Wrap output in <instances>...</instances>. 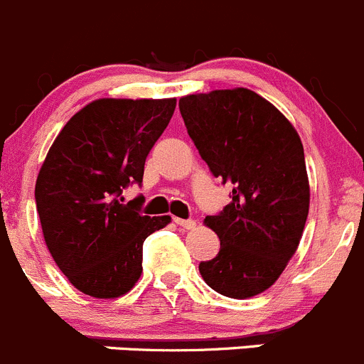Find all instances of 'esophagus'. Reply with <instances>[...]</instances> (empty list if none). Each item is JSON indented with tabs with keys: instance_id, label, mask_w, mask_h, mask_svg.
Instances as JSON below:
<instances>
[{
	"instance_id": "obj_1",
	"label": "esophagus",
	"mask_w": 364,
	"mask_h": 364,
	"mask_svg": "<svg viewBox=\"0 0 364 364\" xmlns=\"http://www.w3.org/2000/svg\"><path fill=\"white\" fill-rule=\"evenodd\" d=\"M175 224H177V226H181V228H183V230H193L194 226H196V223H194L193 219H178V217H175Z\"/></svg>"
}]
</instances>
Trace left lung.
Masks as SVG:
<instances>
[{
	"instance_id": "left-lung-1",
	"label": "left lung",
	"mask_w": 364,
	"mask_h": 364,
	"mask_svg": "<svg viewBox=\"0 0 364 364\" xmlns=\"http://www.w3.org/2000/svg\"><path fill=\"white\" fill-rule=\"evenodd\" d=\"M187 133L231 203L205 224L220 250L201 261L205 282L228 298H250L275 284L293 257L309 215L305 154L291 122L249 89L178 101Z\"/></svg>"
}]
</instances>
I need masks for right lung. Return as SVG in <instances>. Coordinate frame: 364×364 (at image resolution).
Segmentation results:
<instances>
[{"mask_svg":"<svg viewBox=\"0 0 364 364\" xmlns=\"http://www.w3.org/2000/svg\"><path fill=\"white\" fill-rule=\"evenodd\" d=\"M177 100L89 103L52 144L36 178L43 238L68 280L92 298L126 294L141 275L145 238L170 215L140 213V196L122 191L144 181V166Z\"/></svg>","mask_w":364,"mask_h":364,"instance_id":"add662e5","label":"right lung"}]
</instances>
